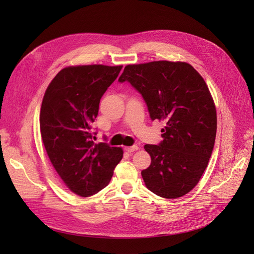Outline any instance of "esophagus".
<instances>
[{"label":"esophagus","mask_w":254,"mask_h":254,"mask_svg":"<svg viewBox=\"0 0 254 254\" xmlns=\"http://www.w3.org/2000/svg\"><path fill=\"white\" fill-rule=\"evenodd\" d=\"M137 149H139V147H137L136 145L130 146V147H125V150H126L127 152H133V151H135V150H137Z\"/></svg>","instance_id":"34e87169"}]
</instances>
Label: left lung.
Instances as JSON below:
<instances>
[{
    "mask_svg": "<svg viewBox=\"0 0 254 254\" xmlns=\"http://www.w3.org/2000/svg\"><path fill=\"white\" fill-rule=\"evenodd\" d=\"M142 94L150 119L165 122L159 145L146 144L151 163L142 171L156 195L176 199L193 190L211 158L217 117L210 90L195 68L181 61L128 64L120 76Z\"/></svg>",
    "mask_w": 254,
    "mask_h": 254,
    "instance_id": "obj_1",
    "label": "left lung"
}]
</instances>
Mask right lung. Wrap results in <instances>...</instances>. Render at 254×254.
Returning <instances> with one entry per match:
<instances>
[{"mask_svg":"<svg viewBox=\"0 0 254 254\" xmlns=\"http://www.w3.org/2000/svg\"><path fill=\"white\" fill-rule=\"evenodd\" d=\"M123 65H76L49 84L40 110L42 142L60 178L73 193L89 197L108 186L123 158L121 147L94 143L92 123L101 98Z\"/></svg>","mask_w":254,"mask_h":254,"instance_id":"right-lung-1","label":"right lung"}]
</instances>
